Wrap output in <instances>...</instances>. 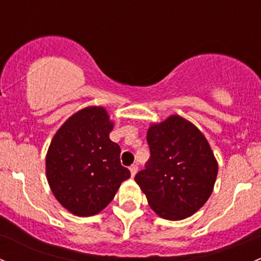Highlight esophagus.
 Listing matches in <instances>:
<instances>
[{"mask_svg": "<svg viewBox=\"0 0 261 261\" xmlns=\"http://www.w3.org/2000/svg\"><path fill=\"white\" fill-rule=\"evenodd\" d=\"M130 173H131V177H135V174L138 173V165L134 164L130 167Z\"/></svg>", "mask_w": 261, "mask_h": 261, "instance_id": "obj_1", "label": "esophagus"}]
</instances>
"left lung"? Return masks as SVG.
<instances>
[{"label": "left lung", "instance_id": "obj_1", "mask_svg": "<svg viewBox=\"0 0 261 261\" xmlns=\"http://www.w3.org/2000/svg\"><path fill=\"white\" fill-rule=\"evenodd\" d=\"M150 159L135 180L151 210L165 220H184L211 196L218 165L208 141L192 122L172 115L150 125Z\"/></svg>", "mask_w": 261, "mask_h": 261}]
</instances>
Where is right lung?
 Masks as SVG:
<instances>
[{
    "label": "right lung",
    "instance_id": "1",
    "mask_svg": "<svg viewBox=\"0 0 261 261\" xmlns=\"http://www.w3.org/2000/svg\"><path fill=\"white\" fill-rule=\"evenodd\" d=\"M114 122L103 107L89 106L70 116L53 138L46 154V178L64 208L80 217L97 215L114 199L130 170L111 141Z\"/></svg>",
    "mask_w": 261,
    "mask_h": 261
}]
</instances>
